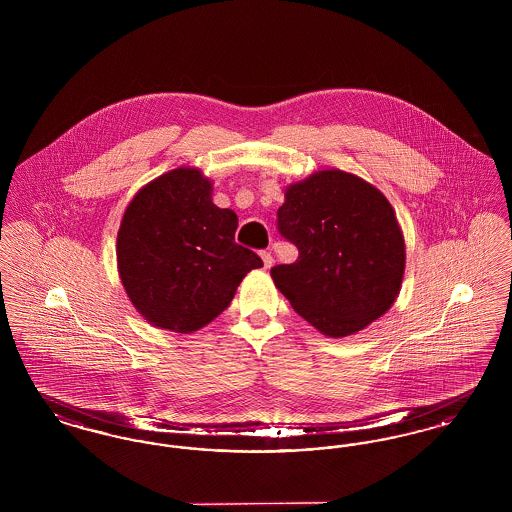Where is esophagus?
I'll list each match as a JSON object with an SVG mask.
<instances>
[{"label": "esophagus", "mask_w": 512, "mask_h": 512, "mask_svg": "<svg viewBox=\"0 0 512 512\" xmlns=\"http://www.w3.org/2000/svg\"><path fill=\"white\" fill-rule=\"evenodd\" d=\"M261 259H263V265H265V268L272 267V263H274V259H272V255H270V251H261Z\"/></svg>", "instance_id": "34e87169"}]
</instances>
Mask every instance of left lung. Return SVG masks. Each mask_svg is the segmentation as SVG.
I'll return each mask as SVG.
<instances>
[{"mask_svg":"<svg viewBox=\"0 0 512 512\" xmlns=\"http://www.w3.org/2000/svg\"><path fill=\"white\" fill-rule=\"evenodd\" d=\"M278 232L299 257L270 276L295 313L324 336L357 334L397 299L403 232L386 195L363 178L330 169L290 184Z\"/></svg>","mask_w":512,"mask_h":512,"instance_id":"8db88e82","label":"left lung"}]
</instances>
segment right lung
I'll list each match as a JSON object with an SVG mask.
<instances>
[{"label": "right lung", "mask_w": 512, "mask_h": 512, "mask_svg": "<svg viewBox=\"0 0 512 512\" xmlns=\"http://www.w3.org/2000/svg\"><path fill=\"white\" fill-rule=\"evenodd\" d=\"M238 217L213 203V182L180 167L128 203L117 234L122 286L149 324L190 334L230 305L245 274L263 267L234 242Z\"/></svg>", "instance_id": "add662e5"}]
</instances>
